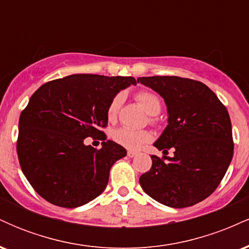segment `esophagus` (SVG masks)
Instances as JSON below:
<instances>
[{
  "label": "esophagus",
  "mask_w": 249,
  "mask_h": 249,
  "mask_svg": "<svg viewBox=\"0 0 249 249\" xmlns=\"http://www.w3.org/2000/svg\"><path fill=\"white\" fill-rule=\"evenodd\" d=\"M127 156L130 157V158H133V157L137 156V152L136 151H127Z\"/></svg>",
  "instance_id": "esophagus-1"
}]
</instances>
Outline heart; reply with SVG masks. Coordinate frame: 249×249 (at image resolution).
I'll return each instance as SVG.
<instances>
[{
  "instance_id": "obj_1",
  "label": "heart",
  "mask_w": 249,
  "mask_h": 249,
  "mask_svg": "<svg viewBox=\"0 0 249 249\" xmlns=\"http://www.w3.org/2000/svg\"><path fill=\"white\" fill-rule=\"evenodd\" d=\"M137 102L141 104V107L144 108L145 112L150 116H156L160 112L161 110V101L158 96L154 95L148 91H142L137 93L136 96ZM123 96L117 95L112 98L107 107V118L110 121L116 119L117 115L119 112V108L122 107ZM153 121V118H152ZM113 139L122 146L130 148V150H137L144 145L145 142H150L152 136L146 130H133L130 127H119L113 131L112 133Z\"/></svg>"
}]
</instances>
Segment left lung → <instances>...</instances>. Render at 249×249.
Listing matches in <instances>:
<instances>
[{
  "label": "left lung",
  "instance_id": "8db88e82",
  "mask_svg": "<svg viewBox=\"0 0 249 249\" xmlns=\"http://www.w3.org/2000/svg\"><path fill=\"white\" fill-rule=\"evenodd\" d=\"M138 83L164 98L167 126L154 146L152 167L139 178L144 192L168 207L184 208L210 196L233 158L232 124L228 111L204 83L177 76L139 77Z\"/></svg>",
  "mask_w": 249,
  "mask_h": 249
}]
</instances>
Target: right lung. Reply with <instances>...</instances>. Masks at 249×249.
I'll return each mask as SVG.
<instances>
[{"label":"right lung","instance_id":"add662e5","mask_svg":"<svg viewBox=\"0 0 249 249\" xmlns=\"http://www.w3.org/2000/svg\"><path fill=\"white\" fill-rule=\"evenodd\" d=\"M136 84L133 77L79 73L35 91L19 116L17 154L22 172L43 199L75 208L103 193L111 167L126 150L105 138L96 150L84 139L104 137L110 102Z\"/></svg>","mask_w":249,"mask_h":249}]
</instances>
